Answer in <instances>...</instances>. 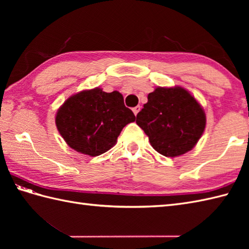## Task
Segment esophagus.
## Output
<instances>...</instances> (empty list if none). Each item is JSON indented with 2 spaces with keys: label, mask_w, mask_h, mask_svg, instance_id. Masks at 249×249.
<instances>
[{
  "label": "esophagus",
  "mask_w": 249,
  "mask_h": 249,
  "mask_svg": "<svg viewBox=\"0 0 249 249\" xmlns=\"http://www.w3.org/2000/svg\"><path fill=\"white\" fill-rule=\"evenodd\" d=\"M140 110H141V107H140V106H137V107L133 108V111H134V113H135V115H136V116H137V114H138V113L140 112Z\"/></svg>",
  "instance_id": "34e87169"
}]
</instances>
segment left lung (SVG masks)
I'll list each match as a JSON object with an SVG mask.
<instances>
[{
	"label": "left lung",
	"instance_id": "8db88e82",
	"mask_svg": "<svg viewBox=\"0 0 249 249\" xmlns=\"http://www.w3.org/2000/svg\"><path fill=\"white\" fill-rule=\"evenodd\" d=\"M136 123L149 137L153 149L166 157H177L197 144L206 119L202 107L185 89L156 88L147 95Z\"/></svg>",
	"mask_w": 249,
	"mask_h": 249
}]
</instances>
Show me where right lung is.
I'll return each mask as SVG.
<instances>
[{"label":"right lung","instance_id":"add662e5","mask_svg":"<svg viewBox=\"0 0 249 249\" xmlns=\"http://www.w3.org/2000/svg\"><path fill=\"white\" fill-rule=\"evenodd\" d=\"M135 120L120 92L106 93L95 88L68 98L57 110L55 124L71 149L98 156L110 150L122 129Z\"/></svg>","mask_w":249,"mask_h":249}]
</instances>
